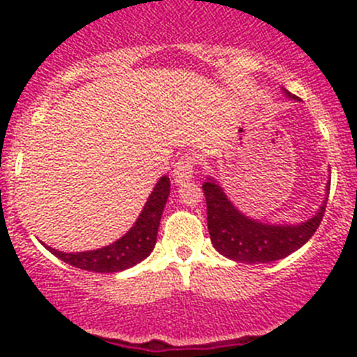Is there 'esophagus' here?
Listing matches in <instances>:
<instances>
[{
  "label": "esophagus",
  "mask_w": 357,
  "mask_h": 357,
  "mask_svg": "<svg viewBox=\"0 0 357 357\" xmlns=\"http://www.w3.org/2000/svg\"><path fill=\"white\" fill-rule=\"evenodd\" d=\"M193 172H195V160H193L192 155H183L181 158H178L176 162L174 169H172V179L178 185H185V183L192 181Z\"/></svg>",
  "instance_id": "esophagus-1"
}]
</instances>
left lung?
<instances>
[{"label": "left lung", "instance_id": "8db88e82", "mask_svg": "<svg viewBox=\"0 0 357 357\" xmlns=\"http://www.w3.org/2000/svg\"><path fill=\"white\" fill-rule=\"evenodd\" d=\"M285 96L298 100L297 96L283 89ZM207 202V226L212 245L219 254L236 262L245 264H264L287 257L301 248L314 235L325 215L328 202L330 181L326 183L325 200L316 214L307 221L297 225H271L259 219L248 218L235 207L225 190L214 178L208 176L202 185Z\"/></svg>", "mask_w": 357, "mask_h": 357}]
</instances>
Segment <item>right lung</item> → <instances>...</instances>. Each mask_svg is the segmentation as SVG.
<instances>
[{
	"label": "right lung",
	"mask_w": 357,
	"mask_h": 357,
	"mask_svg": "<svg viewBox=\"0 0 357 357\" xmlns=\"http://www.w3.org/2000/svg\"><path fill=\"white\" fill-rule=\"evenodd\" d=\"M169 193H171V181L167 176H162L153 186V192L143 205V211L139 212L135 225L124 236L110 245L86 252H60L48 245L45 247L67 264L86 269V271L119 273L132 268L149 257L150 252L155 247L158 225H160Z\"/></svg>",
	"instance_id": "obj_1"
}]
</instances>
